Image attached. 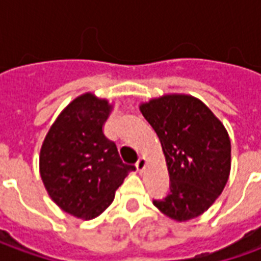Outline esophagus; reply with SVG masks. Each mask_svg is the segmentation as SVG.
Segmentation results:
<instances>
[{"instance_id": "1", "label": "esophagus", "mask_w": 261, "mask_h": 261, "mask_svg": "<svg viewBox=\"0 0 261 261\" xmlns=\"http://www.w3.org/2000/svg\"><path fill=\"white\" fill-rule=\"evenodd\" d=\"M137 170L140 172V173H142L144 172V169L147 168V159L145 158H140L138 159V162H137Z\"/></svg>"}]
</instances>
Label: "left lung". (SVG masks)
<instances>
[{
  "mask_svg": "<svg viewBox=\"0 0 261 261\" xmlns=\"http://www.w3.org/2000/svg\"><path fill=\"white\" fill-rule=\"evenodd\" d=\"M156 131L170 179V193L153 205L176 222L200 217L228 183L230 140L222 121L198 97L165 93L140 103Z\"/></svg>",
  "mask_w": 261,
  "mask_h": 261,
  "instance_id": "left-lung-1",
  "label": "left lung"
}]
</instances>
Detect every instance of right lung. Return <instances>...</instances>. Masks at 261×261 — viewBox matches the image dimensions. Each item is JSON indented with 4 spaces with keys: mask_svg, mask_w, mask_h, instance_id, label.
Wrapping results in <instances>:
<instances>
[{
    "mask_svg": "<svg viewBox=\"0 0 261 261\" xmlns=\"http://www.w3.org/2000/svg\"><path fill=\"white\" fill-rule=\"evenodd\" d=\"M113 103L85 92L65 106L44 137L39 170L57 207L75 218L93 219L113 202L125 176L136 170L123 164L103 125Z\"/></svg>",
    "mask_w": 261,
    "mask_h": 261,
    "instance_id": "obj_1",
    "label": "right lung"
}]
</instances>
